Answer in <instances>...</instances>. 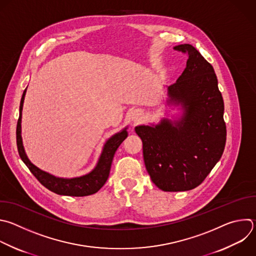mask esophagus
Segmentation results:
<instances>
[{
  "label": "esophagus",
  "instance_id": "esophagus-1",
  "mask_svg": "<svg viewBox=\"0 0 256 256\" xmlns=\"http://www.w3.org/2000/svg\"><path fill=\"white\" fill-rule=\"evenodd\" d=\"M140 112H136L132 114V120L136 122V120L140 118Z\"/></svg>",
  "mask_w": 256,
  "mask_h": 256
}]
</instances>
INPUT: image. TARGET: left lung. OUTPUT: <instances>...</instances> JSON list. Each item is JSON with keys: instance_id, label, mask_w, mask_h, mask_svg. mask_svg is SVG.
<instances>
[{"instance_id": "obj_1", "label": "left lung", "mask_w": 256, "mask_h": 256, "mask_svg": "<svg viewBox=\"0 0 256 256\" xmlns=\"http://www.w3.org/2000/svg\"><path fill=\"white\" fill-rule=\"evenodd\" d=\"M174 49L188 55L181 76L166 86V106L179 112L172 120L162 118L156 124L134 128L142 142L146 171L164 192L199 186L220 160L226 142L224 102L212 65L190 44Z\"/></svg>"}]
</instances>
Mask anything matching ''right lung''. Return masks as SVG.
Returning <instances> with one entry per match:
<instances>
[{
  "instance_id": "right-lung-1",
  "label": "right lung",
  "mask_w": 256,
  "mask_h": 256,
  "mask_svg": "<svg viewBox=\"0 0 256 256\" xmlns=\"http://www.w3.org/2000/svg\"><path fill=\"white\" fill-rule=\"evenodd\" d=\"M27 88L24 90L21 102H20V116L17 124V146L20 158L24 164L28 166L31 173L37 178V180L48 190L64 196L72 197H83L96 193L108 181L114 156L120 146V144L128 136V126L122 128L120 132L112 136L104 144L100 158L96 166L88 174L74 177V178H60L54 176L48 172L43 171L40 168L35 166L28 158L22 140V110L24 100Z\"/></svg>"
}]
</instances>
